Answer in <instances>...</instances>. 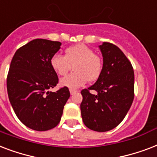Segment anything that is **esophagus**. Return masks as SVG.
<instances>
[{"label": "esophagus", "instance_id": "1", "mask_svg": "<svg viewBox=\"0 0 157 157\" xmlns=\"http://www.w3.org/2000/svg\"><path fill=\"white\" fill-rule=\"evenodd\" d=\"M76 92H77V91H75V90H72V89L70 90V92L71 95H74L75 93H76Z\"/></svg>", "mask_w": 157, "mask_h": 157}]
</instances>
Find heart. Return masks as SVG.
<instances>
[{"mask_svg": "<svg viewBox=\"0 0 157 157\" xmlns=\"http://www.w3.org/2000/svg\"><path fill=\"white\" fill-rule=\"evenodd\" d=\"M50 64L55 72L60 76L74 69V72L60 80L61 86L72 90L84 85L87 80L89 82L97 80L102 70L100 56L84 44L69 47L65 50V56L56 53L51 58Z\"/></svg>", "mask_w": 157, "mask_h": 157, "instance_id": "heart-1", "label": "heart"}]
</instances>
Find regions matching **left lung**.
<instances>
[{
    "mask_svg": "<svg viewBox=\"0 0 157 157\" xmlns=\"http://www.w3.org/2000/svg\"><path fill=\"white\" fill-rule=\"evenodd\" d=\"M103 57L102 70L97 82L81 91L80 109L87 128L106 132L121 123L134 98V73L130 61L115 45L103 42L99 46ZM90 90H95L97 95Z\"/></svg>",
    "mask_w": 157,
    "mask_h": 157,
    "instance_id": "1",
    "label": "left lung"
}]
</instances>
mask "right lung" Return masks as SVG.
<instances>
[{"mask_svg": "<svg viewBox=\"0 0 157 157\" xmlns=\"http://www.w3.org/2000/svg\"><path fill=\"white\" fill-rule=\"evenodd\" d=\"M60 46L59 42L33 40L17 50L10 65L6 80L10 102L19 120L33 130L55 128L70 96L66 87L48 91L59 81L50 60Z\"/></svg>", "mask_w": 157, "mask_h": 157, "instance_id": "add662e5", "label": "right lung"}]
</instances>
